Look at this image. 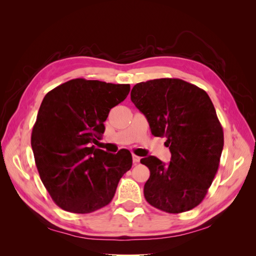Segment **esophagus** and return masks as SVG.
Here are the masks:
<instances>
[{
  "mask_svg": "<svg viewBox=\"0 0 256 256\" xmlns=\"http://www.w3.org/2000/svg\"><path fill=\"white\" fill-rule=\"evenodd\" d=\"M140 157L138 156H136V154H132V160H134V164H138V162H140Z\"/></svg>",
  "mask_w": 256,
  "mask_h": 256,
  "instance_id": "esophagus-1",
  "label": "esophagus"
}]
</instances>
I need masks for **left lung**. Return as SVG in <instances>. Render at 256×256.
<instances>
[{"label":"left lung","instance_id":"left-lung-1","mask_svg":"<svg viewBox=\"0 0 256 256\" xmlns=\"http://www.w3.org/2000/svg\"><path fill=\"white\" fill-rule=\"evenodd\" d=\"M131 102L150 124L154 136H166L171 161L141 159L150 168L144 196L168 214L196 207L207 194L218 171L224 136L207 92L180 79L162 78L136 84Z\"/></svg>","mask_w":256,"mask_h":256}]
</instances>
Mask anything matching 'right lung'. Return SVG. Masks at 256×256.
Wrapping results in <instances>:
<instances>
[{"mask_svg": "<svg viewBox=\"0 0 256 256\" xmlns=\"http://www.w3.org/2000/svg\"><path fill=\"white\" fill-rule=\"evenodd\" d=\"M129 92V84L79 78L44 96L30 145L44 186L64 210L90 214L106 206L131 168L128 150L114 154L92 145L104 132L110 110Z\"/></svg>", "mask_w": 256, "mask_h": 256, "instance_id": "1", "label": "right lung"}]
</instances>
